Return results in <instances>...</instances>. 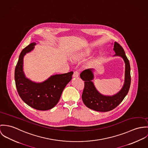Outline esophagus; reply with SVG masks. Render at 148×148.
I'll use <instances>...</instances> for the list:
<instances>
[{"label": "esophagus", "mask_w": 148, "mask_h": 148, "mask_svg": "<svg viewBox=\"0 0 148 148\" xmlns=\"http://www.w3.org/2000/svg\"><path fill=\"white\" fill-rule=\"evenodd\" d=\"M73 78H78L79 77V73L77 71H74L73 73Z\"/></svg>", "instance_id": "1"}]
</instances>
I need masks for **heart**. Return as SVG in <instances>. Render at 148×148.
<instances>
[{
	"instance_id": "obj_1",
	"label": "heart",
	"mask_w": 148,
	"mask_h": 148,
	"mask_svg": "<svg viewBox=\"0 0 148 148\" xmlns=\"http://www.w3.org/2000/svg\"><path fill=\"white\" fill-rule=\"evenodd\" d=\"M89 54V50H82L81 51L76 53L74 56H73V58L74 60H78L79 59L83 58L87 56H88Z\"/></svg>"
}]
</instances>
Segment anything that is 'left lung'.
<instances>
[{
	"label": "left lung",
	"instance_id": "8db88e82",
	"mask_svg": "<svg viewBox=\"0 0 148 148\" xmlns=\"http://www.w3.org/2000/svg\"><path fill=\"white\" fill-rule=\"evenodd\" d=\"M114 50L115 54L113 57H121L125 63L124 82L121 89L113 95H104L99 92L92 80L94 79V69H88L83 71L80 77L84 81V88L82 98L84 104L88 108L99 112L111 111L119 105L127 95L131 85V67L123 48L115 42Z\"/></svg>",
	"mask_w": 148,
	"mask_h": 148
}]
</instances>
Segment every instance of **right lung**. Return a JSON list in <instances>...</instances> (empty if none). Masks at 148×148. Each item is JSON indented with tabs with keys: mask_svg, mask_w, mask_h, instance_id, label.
I'll return each instance as SVG.
<instances>
[{
	"mask_svg": "<svg viewBox=\"0 0 148 148\" xmlns=\"http://www.w3.org/2000/svg\"><path fill=\"white\" fill-rule=\"evenodd\" d=\"M36 45L32 42L21 51L15 67V80L18 94L27 105L37 110L46 111L58 103L64 89L72 79L73 72L53 75L42 82H33L27 78L23 70L24 57L32 51Z\"/></svg>",
	"mask_w": 148,
	"mask_h": 148,
	"instance_id": "right-lung-1",
	"label": "right lung"
}]
</instances>
